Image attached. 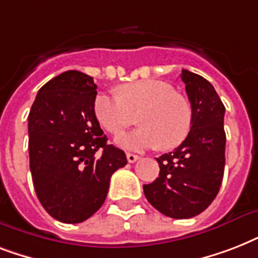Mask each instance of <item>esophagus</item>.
Wrapping results in <instances>:
<instances>
[{"instance_id": "obj_1", "label": "esophagus", "mask_w": 258, "mask_h": 258, "mask_svg": "<svg viewBox=\"0 0 258 258\" xmlns=\"http://www.w3.org/2000/svg\"><path fill=\"white\" fill-rule=\"evenodd\" d=\"M138 159H139V155H137V154L127 153V161H128L130 163H134V162H137Z\"/></svg>"}]
</instances>
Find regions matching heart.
Wrapping results in <instances>:
<instances>
[{
    "mask_svg": "<svg viewBox=\"0 0 258 258\" xmlns=\"http://www.w3.org/2000/svg\"><path fill=\"white\" fill-rule=\"evenodd\" d=\"M95 116L111 134H119L138 115L141 128L116 137L115 143L127 151H145L161 145L175 149L187 138L192 123L191 105L183 95L159 80H141L119 89V96L100 93L93 104Z\"/></svg>",
    "mask_w": 258,
    "mask_h": 258,
    "instance_id": "heart-1",
    "label": "heart"
}]
</instances>
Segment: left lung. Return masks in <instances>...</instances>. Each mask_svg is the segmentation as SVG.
<instances>
[{
    "mask_svg": "<svg viewBox=\"0 0 258 258\" xmlns=\"http://www.w3.org/2000/svg\"><path fill=\"white\" fill-rule=\"evenodd\" d=\"M182 82L191 104L187 138L169 154L157 158L159 176L143 184L158 212L176 220L202 213L220 191L225 169V107L214 87L197 74L182 70Z\"/></svg>",
    "mask_w": 258,
    "mask_h": 258,
    "instance_id": "1",
    "label": "left lung"
}]
</instances>
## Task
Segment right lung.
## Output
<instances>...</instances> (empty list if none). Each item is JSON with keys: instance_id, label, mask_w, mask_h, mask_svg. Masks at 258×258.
Segmentation results:
<instances>
[{"instance_id": "1", "label": "right lung", "mask_w": 258, "mask_h": 258, "mask_svg": "<svg viewBox=\"0 0 258 258\" xmlns=\"http://www.w3.org/2000/svg\"><path fill=\"white\" fill-rule=\"evenodd\" d=\"M93 78L67 71L38 91L28 116L34 190L54 220L79 224L101 208L113 172L127 165L95 116Z\"/></svg>"}]
</instances>
